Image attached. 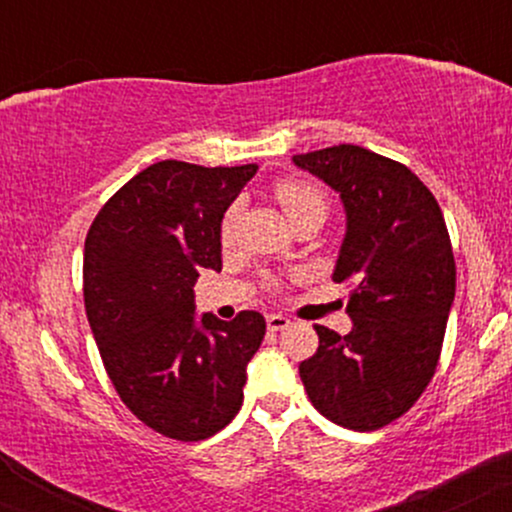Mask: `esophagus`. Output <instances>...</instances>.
I'll return each mask as SVG.
<instances>
[{
    "label": "esophagus",
    "instance_id": "1",
    "mask_svg": "<svg viewBox=\"0 0 512 512\" xmlns=\"http://www.w3.org/2000/svg\"><path fill=\"white\" fill-rule=\"evenodd\" d=\"M289 325H291L289 317H284V315H267L269 332H281V330H286V327H289Z\"/></svg>",
    "mask_w": 512,
    "mask_h": 512
}]
</instances>
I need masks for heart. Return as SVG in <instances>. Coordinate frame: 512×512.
Here are the masks:
<instances>
[{
	"instance_id": "obj_1",
	"label": "heart",
	"mask_w": 512,
	"mask_h": 512,
	"mask_svg": "<svg viewBox=\"0 0 512 512\" xmlns=\"http://www.w3.org/2000/svg\"><path fill=\"white\" fill-rule=\"evenodd\" d=\"M274 197L291 221L296 219L298 214H303L305 209L325 207V195H322L315 185H310V182H303V180L289 178V180L276 182ZM231 231H233V211H228L226 219H223V228H221L223 240L231 238Z\"/></svg>"
}]
</instances>
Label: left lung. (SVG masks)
I'll use <instances>...</instances> for the list:
<instances>
[{
  "mask_svg": "<svg viewBox=\"0 0 512 512\" xmlns=\"http://www.w3.org/2000/svg\"><path fill=\"white\" fill-rule=\"evenodd\" d=\"M339 192L346 236L332 279L349 284V334L315 325L320 346L301 380L322 416L378 431L414 407L436 373L455 257L443 211L402 163L354 144L293 156Z\"/></svg>",
  "mask_w": 512,
  "mask_h": 512,
  "instance_id": "obj_1",
  "label": "left lung"
}]
</instances>
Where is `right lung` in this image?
<instances>
[{"mask_svg": "<svg viewBox=\"0 0 512 512\" xmlns=\"http://www.w3.org/2000/svg\"><path fill=\"white\" fill-rule=\"evenodd\" d=\"M255 163L158 161L115 192L88 228L84 303L127 409L166 438L204 440L243 404L264 317L195 315L197 276L221 269V221Z\"/></svg>", "mask_w": 512, "mask_h": 512, "instance_id": "add662e5", "label": "right lung"}]
</instances>
